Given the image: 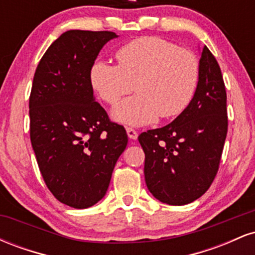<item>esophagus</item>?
I'll list each match as a JSON object with an SVG mask.
<instances>
[{"label":"esophagus","instance_id":"obj_1","mask_svg":"<svg viewBox=\"0 0 255 255\" xmlns=\"http://www.w3.org/2000/svg\"><path fill=\"white\" fill-rule=\"evenodd\" d=\"M126 130H127V135H128V137H129V139H133V140L136 139L137 131L135 129H133V128H130V127H127V128H126Z\"/></svg>","mask_w":255,"mask_h":255}]
</instances>
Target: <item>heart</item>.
<instances>
[{"label": "heart", "instance_id": "heart-1", "mask_svg": "<svg viewBox=\"0 0 255 255\" xmlns=\"http://www.w3.org/2000/svg\"><path fill=\"white\" fill-rule=\"evenodd\" d=\"M118 64L97 60L90 68L95 92L110 105L119 104L134 89L136 95L114 110L125 125L152 124L158 116H178L191 104L200 77L197 55L160 37H140L115 54Z\"/></svg>", "mask_w": 255, "mask_h": 255}]
</instances>
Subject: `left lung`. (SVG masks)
Returning a JSON list of instances; mask_svg holds the SVG:
<instances>
[{"instance_id": "8db88e82", "label": "left lung", "mask_w": 255, "mask_h": 255, "mask_svg": "<svg viewBox=\"0 0 255 255\" xmlns=\"http://www.w3.org/2000/svg\"><path fill=\"white\" fill-rule=\"evenodd\" d=\"M200 77L191 104L171 124L144 131L146 186L164 204L186 205L210 188L228 131L227 92L221 68L204 46Z\"/></svg>"}]
</instances>
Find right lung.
<instances>
[{
  "label": "right lung",
  "mask_w": 255,
  "mask_h": 255,
  "mask_svg": "<svg viewBox=\"0 0 255 255\" xmlns=\"http://www.w3.org/2000/svg\"><path fill=\"white\" fill-rule=\"evenodd\" d=\"M111 31L64 32L40 58L30 95V136L49 191L74 209L97 204L128 142L95 101L90 68Z\"/></svg>",
  "instance_id": "obj_1"
}]
</instances>
